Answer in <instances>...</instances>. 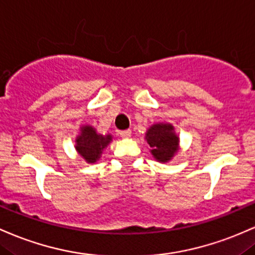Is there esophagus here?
I'll list each match as a JSON object with an SVG mask.
<instances>
[{
	"instance_id": "obj_1",
	"label": "esophagus",
	"mask_w": 255,
	"mask_h": 255,
	"mask_svg": "<svg viewBox=\"0 0 255 255\" xmlns=\"http://www.w3.org/2000/svg\"><path fill=\"white\" fill-rule=\"evenodd\" d=\"M119 134L122 139H128L130 136V134H132V132H130L129 129H126V130H121Z\"/></svg>"
}]
</instances>
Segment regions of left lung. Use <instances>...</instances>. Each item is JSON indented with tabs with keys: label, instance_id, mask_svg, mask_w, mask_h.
Segmentation results:
<instances>
[{
	"label": "left lung",
	"instance_id": "8db88e82",
	"mask_svg": "<svg viewBox=\"0 0 255 255\" xmlns=\"http://www.w3.org/2000/svg\"><path fill=\"white\" fill-rule=\"evenodd\" d=\"M151 153L158 162L170 161L179 151V136L170 123H155L145 133Z\"/></svg>",
	"mask_w": 255,
	"mask_h": 255
}]
</instances>
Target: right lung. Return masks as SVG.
<instances>
[{
    "label": "right lung",
    "mask_w": 255,
    "mask_h": 255,
    "mask_svg": "<svg viewBox=\"0 0 255 255\" xmlns=\"http://www.w3.org/2000/svg\"><path fill=\"white\" fill-rule=\"evenodd\" d=\"M113 136L110 134H98L96 128L92 126H82L80 128V134L77 135L75 149L87 163H96L102 156L103 150L110 144Z\"/></svg>",
    "instance_id": "1"
}]
</instances>
